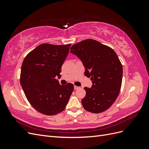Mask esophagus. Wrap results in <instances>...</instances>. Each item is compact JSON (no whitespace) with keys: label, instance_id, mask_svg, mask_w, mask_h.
<instances>
[{"label":"esophagus","instance_id":"esophagus-1","mask_svg":"<svg viewBox=\"0 0 149 149\" xmlns=\"http://www.w3.org/2000/svg\"><path fill=\"white\" fill-rule=\"evenodd\" d=\"M80 87H79V86H74V89H79Z\"/></svg>","mask_w":149,"mask_h":149}]
</instances>
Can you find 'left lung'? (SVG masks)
<instances>
[{
  "label": "left lung",
  "instance_id": "obj_1",
  "mask_svg": "<svg viewBox=\"0 0 149 149\" xmlns=\"http://www.w3.org/2000/svg\"><path fill=\"white\" fill-rule=\"evenodd\" d=\"M70 49L81 60L84 75L93 83L91 88H84V109L96 114L105 111L115 102L121 88L123 66L118 55L113 49L92 39L76 43Z\"/></svg>",
  "mask_w": 149,
  "mask_h": 149
}]
</instances>
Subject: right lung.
I'll list each match as a JSON object with an SVG mask.
<instances>
[{
	"label": "right lung",
	"mask_w": 149,
	"mask_h": 149,
	"mask_svg": "<svg viewBox=\"0 0 149 149\" xmlns=\"http://www.w3.org/2000/svg\"><path fill=\"white\" fill-rule=\"evenodd\" d=\"M71 44L40 45L25 58L21 67L20 84L25 95L40 113L53 116L64 111L73 91L71 83L60 84L61 66Z\"/></svg>",
	"instance_id": "1"
}]
</instances>
